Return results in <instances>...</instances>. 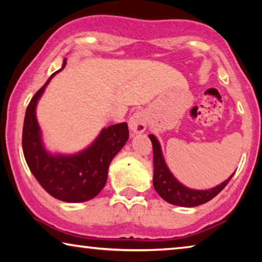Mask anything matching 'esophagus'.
Segmentation results:
<instances>
[{
	"label": "esophagus",
	"mask_w": 262,
	"mask_h": 262,
	"mask_svg": "<svg viewBox=\"0 0 262 262\" xmlns=\"http://www.w3.org/2000/svg\"><path fill=\"white\" fill-rule=\"evenodd\" d=\"M146 124H148V116L144 111H137L132 114V117L128 120V126L134 134H142L145 131Z\"/></svg>",
	"instance_id": "obj_1"
}]
</instances>
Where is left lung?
I'll list each match as a JSON object with an SVG mask.
<instances>
[{
	"label": "left lung",
	"instance_id": "1",
	"mask_svg": "<svg viewBox=\"0 0 262 262\" xmlns=\"http://www.w3.org/2000/svg\"><path fill=\"white\" fill-rule=\"evenodd\" d=\"M150 141L152 143L154 150V188L159 193L161 198L166 200L167 203L173 204V205L193 207L202 205L213 199L225 186L231 180L232 174L228 180L222 182L216 187L206 189V191H196L181 185L177 179H175L168 169L166 162H164L162 151H161L160 143L154 135H149Z\"/></svg>",
	"mask_w": 262,
	"mask_h": 262
}]
</instances>
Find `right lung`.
<instances>
[{
	"instance_id": "obj_1",
	"label": "right lung",
	"mask_w": 262,
	"mask_h": 262,
	"mask_svg": "<svg viewBox=\"0 0 262 262\" xmlns=\"http://www.w3.org/2000/svg\"><path fill=\"white\" fill-rule=\"evenodd\" d=\"M66 64L64 60L63 68ZM58 71L50 76L28 103L23 128L24 156L32 174L50 195L66 203L87 202L105 187L110 163L128 139V128L126 123L111 125L103 128L88 149L73 156H53L46 151L35 118V106Z\"/></svg>"
}]
</instances>
